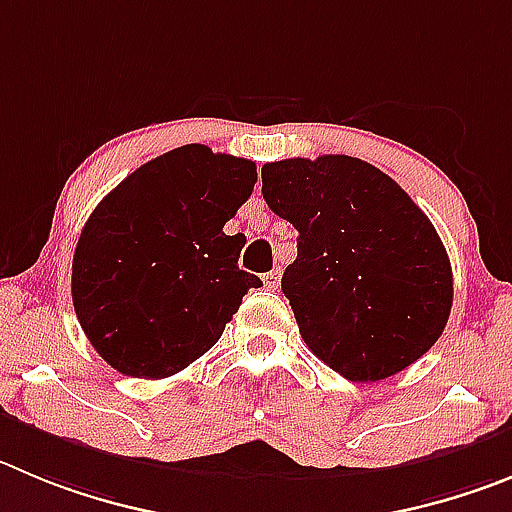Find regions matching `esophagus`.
<instances>
[{"instance_id": "obj_1", "label": "esophagus", "mask_w": 512, "mask_h": 512, "mask_svg": "<svg viewBox=\"0 0 512 512\" xmlns=\"http://www.w3.org/2000/svg\"><path fill=\"white\" fill-rule=\"evenodd\" d=\"M262 283H265L267 290H278L280 288V272L270 270L267 275H262Z\"/></svg>"}]
</instances>
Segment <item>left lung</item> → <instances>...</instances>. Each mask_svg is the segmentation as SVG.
Returning a JSON list of instances; mask_svg holds the SVG:
<instances>
[{
    "label": "left lung",
    "mask_w": 512,
    "mask_h": 512,
    "mask_svg": "<svg viewBox=\"0 0 512 512\" xmlns=\"http://www.w3.org/2000/svg\"><path fill=\"white\" fill-rule=\"evenodd\" d=\"M262 197L298 229L283 293L323 364L369 384L437 343L452 310L450 257L391 176L353 156L272 161Z\"/></svg>",
    "instance_id": "obj_1"
}]
</instances>
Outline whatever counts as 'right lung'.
Listing matches in <instances>:
<instances>
[{
    "label": "right lung",
    "instance_id": "add662e5",
    "mask_svg": "<svg viewBox=\"0 0 512 512\" xmlns=\"http://www.w3.org/2000/svg\"><path fill=\"white\" fill-rule=\"evenodd\" d=\"M255 161L189 143L148 161L93 209L73 257V305L103 361L166 379L197 361L260 278L224 224L250 199Z\"/></svg>",
    "mask_w": 512,
    "mask_h": 512
}]
</instances>
